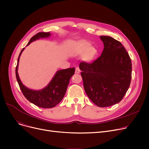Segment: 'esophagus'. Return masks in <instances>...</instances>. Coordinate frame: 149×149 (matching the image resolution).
Masks as SVG:
<instances>
[{"label": "esophagus", "mask_w": 149, "mask_h": 149, "mask_svg": "<svg viewBox=\"0 0 149 149\" xmlns=\"http://www.w3.org/2000/svg\"><path fill=\"white\" fill-rule=\"evenodd\" d=\"M75 72L76 74H79L81 72V70H80V68L79 67H77L75 68Z\"/></svg>", "instance_id": "esophagus-1"}]
</instances>
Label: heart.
<instances>
[{"instance_id": "obj_1", "label": "heart", "mask_w": 149, "mask_h": 149, "mask_svg": "<svg viewBox=\"0 0 149 149\" xmlns=\"http://www.w3.org/2000/svg\"><path fill=\"white\" fill-rule=\"evenodd\" d=\"M86 52L85 57L86 59L88 61L92 60L97 53V51L95 48L91 47L89 43L88 42H81L77 45L75 50V53L77 54H83Z\"/></svg>"}]
</instances>
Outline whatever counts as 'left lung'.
<instances>
[{
	"label": "left lung",
	"mask_w": 149,
	"mask_h": 149,
	"mask_svg": "<svg viewBox=\"0 0 149 149\" xmlns=\"http://www.w3.org/2000/svg\"><path fill=\"white\" fill-rule=\"evenodd\" d=\"M104 44L101 56L92 63L80 62L79 68L84 91L98 107L118 103L124 97L132 78V61L128 52L118 40L100 36Z\"/></svg>",
	"instance_id": "left-lung-1"
}]
</instances>
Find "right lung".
Wrapping results in <instances>:
<instances>
[{
  "instance_id": "obj_1",
  "label": "right lung",
  "mask_w": 149,
  "mask_h": 149,
  "mask_svg": "<svg viewBox=\"0 0 149 149\" xmlns=\"http://www.w3.org/2000/svg\"><path fill=\"white\" fill-rule=\"evenodd\" d=\"M50 36V33H38L30 39L26 46L39 38L48 37ZM24 49L25 48H23L19 54L17 66L15 68L17 81L23 95L29 102L38 107L42 108H52L55 107L63 98L70 78L74 74L75 68H72L58 70L48 86L41 90L34 91L28 89L22 84L17 72L19 58L22 52Z\"/></svg>"
}]
</instances>
